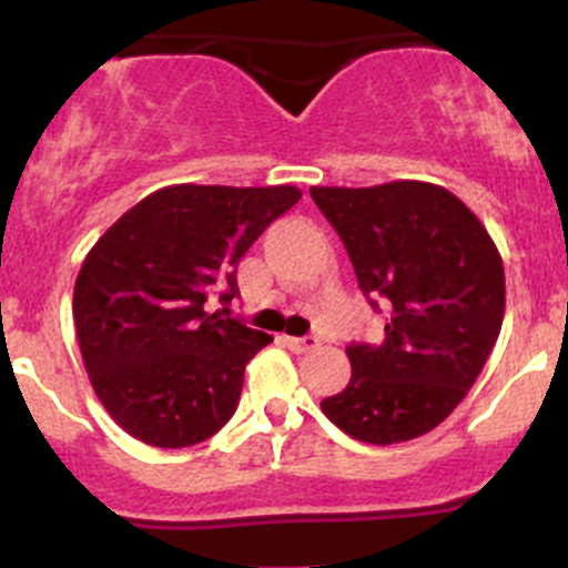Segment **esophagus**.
Returning <instances> with one entry per match:
<instances>
[{
	"instance_id": "1",
	"label": "esophagus",
	"mask_w": 568,
	"mask_h": 568,
	"mask_svg": "<svg viewBox=\"0 0 568 568\" xmlns=\"http://www.w3.org/2000/svg\"><path fill=\"white\" fill-rule=\"evenodd\" d=\"M283 343H285V346H288L294 354H305V352H311V348L318 346V337H313V335L288 337V335H285Z\"/></svg>"
}]
</instances>
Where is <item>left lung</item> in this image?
Listing matches in <instances>:
<instances>
[{
    "instance_id": "left-lung-1",
    "label": "left lung",
    "mask_w": 568,
    "mask_h": 568,
    "mask_svg": "<svg viewBox=\"0 0 568 568\" xmlns=\"http://www.w3.org/2000/svg\"><path fill=\"white\" fill-rule=\"evenodd\" d=\"M311 197L341 236L363 294L387 307L382 346H346L352 379L321 412L368 445L428 434L462 404L500 335V252L437 183L313 186Z\"/></svg>"
}]
</instances>
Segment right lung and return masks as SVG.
<instances>
[{
	"label": "right lung",
	"instance_id": "add662e5",
	"mask_svg": "<svg viewBox=\"0 0 568 568\" xmlns=\"http://www.w3.org/2000/svg\"><path fill=\"white\" fill-rule=\"evenodd\" d=\"M300 197L288 183L164 186L88 252L73 321L90 385L123 432L189 448L231 420L244 368L272 335L203 305L239 294L242 255Z\"/></svg>",
	"mask_w": 568,
	"mask_h": 568
}]
</instances>
